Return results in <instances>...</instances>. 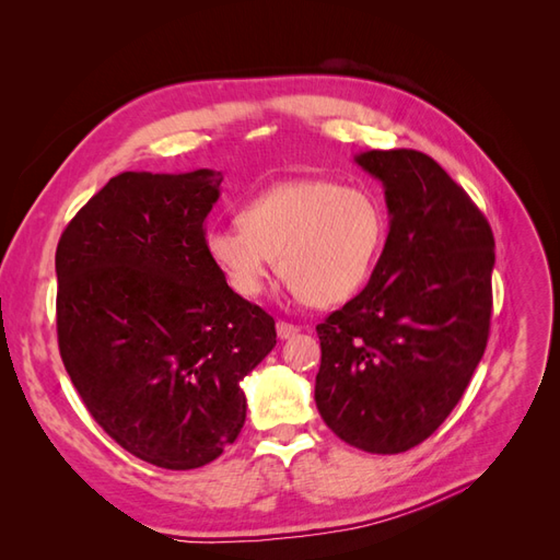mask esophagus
<instances>
[{"label": "esophagus", "instance_id": "1", "mask_svg": "<svg viewBox=\"0 0 560 560\" xmlns=\"http://www.w3.org/2000/svg\"><path fill=\"white\" fill-rule=\"evenodd\" d=\"M276 331H278V338H282V341H284V338H292L294 334H299V327H294V325H290V322H278V325H276Z\"/></svg>", "mask_w": 560, "mask_h": 560}]
</instances>
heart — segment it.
Returning a JSON list of instances; mask_svg holds the SVG:
<instances>
[{
    "label": "heart",
    "mask_w": 560,
    "mask_h": 560,
    "mask_svg": "<svg viewBox=\"0 0 560 560\" xmlns=\"http://www.w3.org/2000/svg\"><path fill=\"white\" fill-rule=\"evenodd\" d=\"M241 226H210L206 254L241 299H257L273 270L315 308L348 301L369 280L387 238L381 200L334 179L301 177L249 198Z\"/></svg>",
    "instance_id": "b5f03b06"
}]
</instances>
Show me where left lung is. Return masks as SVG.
Instances as JSON below:
<instances>
[{"label":"left lung","instance_id":"1","mask_svg":"<svg viewBox=\"0 0 560 560\" xmlns=\"http://www.w3.org/2000/svg\"><path fill=\"white\" fill-rule=\"evenodd\" d=\"M354 163L383 184L389 231L364 290L317 325L315 404L346 444L393 455L442 425L483 358L495 241L428 154L371 149Z\"/></svg>","mask_w":560,"mask_h":560}]
</instances>
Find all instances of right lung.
<instances>
[{
  "instance_id": "1",
  "label": "right lung",
  "mask_w": 560,
  "mask_h": 560,
  "mask_svg": "<svg viewBox=\"0 0 560 560\" xmlns=\"http://www.w3.org/2000/svg\"><path fill=\"white\" fill-rule=\"evenodd\" d=\"M222 173H121L67 224L56 252L58 346L89 413L163 469L212 463L238 439L241 381L276 322L235 296L206 254Z\"/></svg>"
}]
</instances>
